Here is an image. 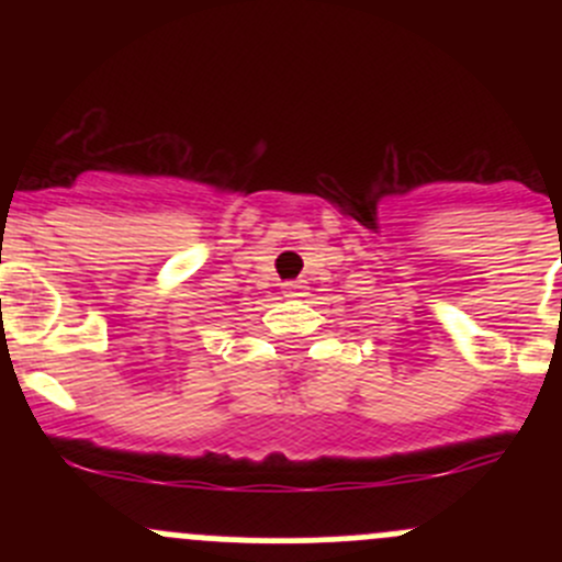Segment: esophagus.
<instances>
[{"label":"esophagus","instance_id":"esophagus-1","mask_svg":"<svg viewBox=\"0 0 562 562\" xmlns=\"http://www.w3.org/2000/svg\"><path fill=\"white\" fill-rule=\"evenodd\" d=\"M282 293H285L288 299L307 296V282H304V280H288V282H282Z\"/></svg>","mask_w":562,"mask_h":562}]
</instances>
